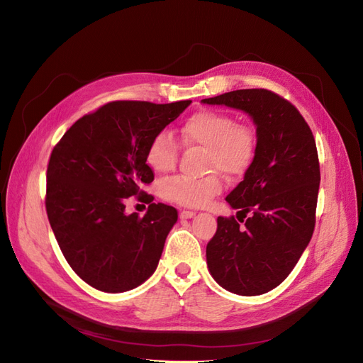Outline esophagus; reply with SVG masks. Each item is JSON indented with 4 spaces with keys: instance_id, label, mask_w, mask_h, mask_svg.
Wrapping results in <instances>:
<instances>
[{
    "instance_id": "obj_1",
    "label": "esophagus",
    "mask_w": 363,
    "mask_h": 363,
    "mask_svg": "<svg viewBox=\"0 0 363 363\" xmlns=\"http://www.w3.org/2000/svg\"><path fill=\"white\" fill-rule=\"evenodd\" d=\"M194 211H189V209H182V211L179 213V217L181 218H191V217H194Z\"/></svg>"
}]
</instances>
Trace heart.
Returning <instances> with one entry per match:
<instances>
[{
    "label": "heart",
    "mask_w": 363,
    "mask_h": 363,
    "mask_svg": "<svg viewBox=\"0 0 363 363\" xmlns=\"http://www.w3.org/2000/svg\"><path fill=\"white\" fill-rule=\"evenodd\" d=\"M179 143L186 149L205 152L203 170L211 172L199 179L174 177L160 185V196L184 206H203L216 197L223 184L218 170L228 178L247 172L256 154V134L249 125L238 123L223 111L203 110L186 119L179 130ZM179 145L167 131L150 138L145 161L155 173H166L177 164Z\"/></svg>",
    "instance_id": "b5f03b06"
}]
</instances>
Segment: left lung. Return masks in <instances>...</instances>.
<instances>
[{
  "label": "left lung",
  "instance_id": "obj_1",
  "mask_svg": "<svg viewBox=\"0 0 363 363\" xmlns=\"http://www.w3.org/2000/svg\"><path fill=\"white\" fill-rule=\"evenodd\" d=\"M202 102L247 113L258 138L252 166L226 197L237 218L218 217L206 245L209 273L233 294H265L288 277L312 238L317 145L300 111L272 90H233Z\"/></svg>",
  "mask_w": 363,
  "mask_h": 363
}]
</instances>
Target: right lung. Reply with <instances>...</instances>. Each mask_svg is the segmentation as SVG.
Returning <instances> with one entry per match:
<instances>
[{
	"mask_svg": "<svg viewBox=\"0 0 363 363\" xmlns=\"http://www.w3.org/2000/svg\"><path fill=\"white\" fill-rule=\"evenodd\" d=\"M191 101H113L78 119L50 157L45 206L72 270L104 292H125L152 276L178 211L142 186L154 181L150 138ZM150 203L145 218L124 214L128 196Z\"/></svg>",
	"mask_w": 363,
	"mask_h": 363,
	"instance_id": "1",
	"label": "right lung"
}]
</instances>
